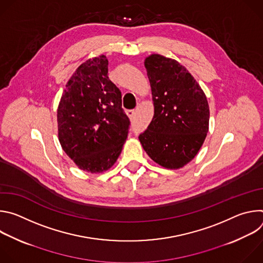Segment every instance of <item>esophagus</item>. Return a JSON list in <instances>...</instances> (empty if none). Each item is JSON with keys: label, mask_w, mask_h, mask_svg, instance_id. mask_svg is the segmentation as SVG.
<instances>
[{"label": "esophagus", "mask_w": 263, "mask_h": 263, "mask_svg": "<svg viewBox=\"0 0 263 263\" xmlns=\"http://www.w3.org/2000/svg\"><path fill=\"white\" fill-rule=\"evenodd\" d=\"M126 114H127V116H128L130 119H133V118H134V115H135V111H134L133 109H130V110H127V111H126Z\"/></svg>", "instance_id": "obj_1"}]
</instances>
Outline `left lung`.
<instances>
[{
    "instance_id": "obj_1",
    "label": "left lung",
    "mask_w": 263,
    "mask_h": 263,
    "mask_svg": "<svg viewBox=\"0 0 263 263\" xmlns=\"http://www.w3.org/2000/svg\"><path fill=\"white\" fill-rule=\"evenodd\" d=\"M154 117L138 138L146 154L166 168H180L201 148L209 127V106L195 78L178 61L153 54L144 60Z\"/></svg>"
}]
</instances>
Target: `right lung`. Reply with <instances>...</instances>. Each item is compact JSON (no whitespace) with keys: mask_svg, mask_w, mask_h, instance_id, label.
Returning a JSON list of instances; mask_svg holds the SVG:
<instances>
[{"mask_svg":"<svg viewBox=\"0 0 263 263\" xmlns=\"http://www.w3.org/2000/svg\"><path fill=\"white\" fill-rule=\"evenodd\" d=\"M58 136L66 155L79 168L102 173L118 160L130 120L122 92L108 78L106 56L88 59L68 80L58 110Z\"/></svg>","mask_w":263,"mask_h":263,"instance_id":"add662e5","label":"right lung"}]
</instances>
